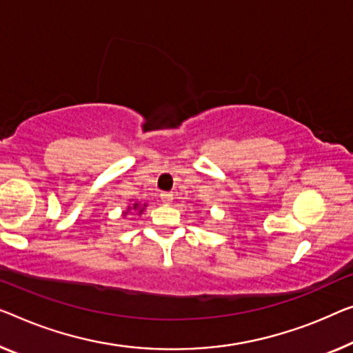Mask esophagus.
<instances>
[{"label":"esophagus","instance_id":"34e87169","mask_svg":"<svg viewBox=\"0 0 353 353\" xmlns=\"http://www.w3.org/2000/svg\"><path fill=\"white\" fill-rule=\"evenodd\" d=\"M172 199H174V196H172L171 192H163V193H161V201H163V203L170 204V203H172Z\"/></svg>","mask_w":353,"mask_h":353}]
</instances>
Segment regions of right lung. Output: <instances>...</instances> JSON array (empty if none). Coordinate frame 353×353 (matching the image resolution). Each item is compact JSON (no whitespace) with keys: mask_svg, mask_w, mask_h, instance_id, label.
I'll return each instance as SVG.
<instances>
[{"mask_svg":"<svg viewBox=\"0 0 353 353\" xmlns=\"http://www.w3.org/2000/svg\"><path fill=\"white\" fill-rule=\"evenodd\" d=\"M134 208H138V204H134Z\"/></svg>","mask_w":353,"mask_h":353,"instance_id":"obj_1","label":"right lung"}]
</instances>
